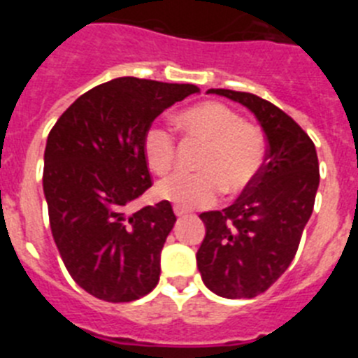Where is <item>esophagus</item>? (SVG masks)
<instances>
[{
    "label": "esophagus",
    "mask_w": 358,
    "mask_h": 358,
    "mask_svg": "<svg viewBox=\"0 0 358 358\" xmlns=\"http://www.w3.org/2000/svg\"><path fill=\"white\" fill-rule=\"evenodd\" d=\"M173 213H176L177 217H185L186 211L182 210V208H179V206H173Z\"/></svg>",
    "instance_id": "1"
}]
</instances>
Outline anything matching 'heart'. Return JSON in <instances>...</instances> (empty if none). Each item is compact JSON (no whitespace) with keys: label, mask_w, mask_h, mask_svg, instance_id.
I'll return each instance as SVG.
<instances>
[{"label":"heart","mask_w":358,"mask_h":358,"mask_svg":"<svg viewBox=\"0 0 358 358\" xmlns=\"http://www.w3.org/2000/svg\"><path fill=\"white\" fill-rule=\"evenodd\" d=\"M188 138L206 143L199 173H173L157 185V195L181 208H204L220 192L229 197L251 188L265 163V138L258 125L243 122L235 109L220 102H202L177 116ZM143 156L150 170L163 176L176 163L177 140L170 127L150 123L143 134Z\"/></svg>","instance_id":"heart-1"}]
</instances>
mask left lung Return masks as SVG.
Wrapping results in <instances>:
<instances>
[{
  "label": "left lung",
  "instance_id": "8db88e82",
  "mask_svg": "<svg viewBox=\"0 0 358 358\" xmlns=\"http://www.w3.org/2000/svg\"><path fill=\"white\" fill-rule=\"evenodd\" d=\"M248 107L267 138L262 172L235 204L204 211L197 251L204 285L227 299L256 297L289 268L314 210L319 161L314 141L287 113L251 93L210 90Z\"/></svg>",
  "mask_w": 358,
  "mask_h": 358
}]
</instances>
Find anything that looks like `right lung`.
I'll list each match as a JSON object with an SVG mask.
<instances>
[{"label":"right lung","mask_w":358,"mask_h":358,"mask_svg":"<svg viewBox=\"0 0 358 358\" xmlns=\"http://www.w3.org/2000/svg\"><path fill=\"white\" fill-rule=\"evenodd\" d=\"M194 84L122 77L78 96L48 134L43 188L50 227L68 273L109 303L147 296L176 224L172 204L125 215L152 186L143 134L166 107L199 93Z\"/></svg>","instance_id":"right-lung-1"}]
</instances>
